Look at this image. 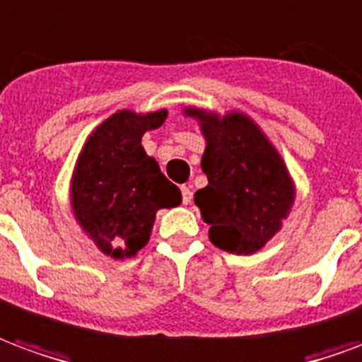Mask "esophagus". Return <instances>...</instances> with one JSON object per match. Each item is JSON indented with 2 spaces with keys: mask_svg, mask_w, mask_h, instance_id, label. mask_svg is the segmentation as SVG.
Segmentation results:
<instances>
[{
  "mask_svg": "<svg viewBox=\"0 0 362 362\" xmlns=\"http://www.w3.org/2000/svg\"><path fill=\"white\" fill-rule=\"evenodd\" d=\"M192 197H194L192 188H189V186H182V204L184 205L192 204Z\"/></svg>",
  "mask_w": 362,
  "mask_h": 362,
  "instance_id": "34e87169",
  "label": "esophagus"
}]
</instances>
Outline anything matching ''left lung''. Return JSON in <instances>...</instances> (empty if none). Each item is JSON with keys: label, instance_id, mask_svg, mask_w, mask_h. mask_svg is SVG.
I'll return each instance as SVG.
<instances>
[{"label": "left lung", "instance_id": "1", "mask_svg": "<svg viewBox=\"0 0 362 362\" xmlns=\"http://www.w3.org/2000/svg\"><path fill=\"white\" fill-rule=\"evenodd\" d=\"M184 114L199 119L205 151L202 170L209 184L194 202L209 225V240L230 254L262 250L295 202V184L283 158L258 124L243 112L217 116L199 108Z\"/></svg>", "mask_w": 362, "mask_h": 362}]
</instances>
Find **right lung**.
I'll use <instances>...</instances> for the list:
<instances>
[{"mask_svg": "<svg viewBox=\"0 0 362 362\" xmlns=\"http://www.w3.org/2000/svg\"><path fill=\"white\" fill-rule=\"evenodd\" d=\"M166 110H118L89 135L71 178V209L98 250L132 258L147 244L155 215L180 205L178 186L160 173L141 137L166 119Z\"/></svg>", "mask_w": 362, "mask_h": 362, "instance_id": "obj_1", "label": "right lung"}]
</instances>
